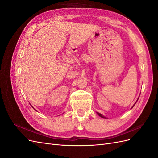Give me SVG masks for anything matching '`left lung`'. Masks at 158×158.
<instances>
[{
    "label": "left lung",
    "mask_w": 158,
    "mask_h": 158,
    "mask_svg": "<svg viewBox=\"0 0 158 158\" xmlns=\"http://www.w3.org/2000/svg\"><path fill=\"white\" fill-rule=\"evenodd\" d=\"M137 101H138V100H137ZM135 105H134V106H135ZM134 106H132V107H134ZM98 113V115H99V116H100V117H102V118H106V117H104V116H103L102 114H100V113Z\"/></svg>",
    "instance_id": "obj_1"
}]
</instances>
